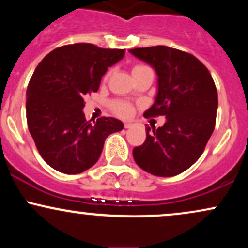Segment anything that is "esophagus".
<instances>
[{"label": "esophagus", "instance_id": "34e87169", "mask_svg": "<svg viewBox=\"0 0 248 248\" xmlns=\"http://www.w3.org/2000/svg\"><path fill=\"white\" fill-rule=\"evenodd\" d=\"M132 126H133L132 122H124V128H126V129H128V128H130Z\"/></svg>", "mask_w": 248, "mask_h": 248}]
</instances>
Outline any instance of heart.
I'll return each mask as SVG.
<instances>
[{
  "mask_svg": "<svg viewBox=\"0 0 248 248\" xmlns=\"http://www.w3.org/2000/svg\"><path fill=\"white\" fill-rule=\"evenodd\" d=\"M141 67H144V66H142V65H138V66L134 67L133 70L141 69ZM112 107H113V110H114L116 114L120 116H129L133 113V106L127 101H114L112 104Z\"/></svg>",
  "mask_w": 248,
  "mask_h": 248,
  "instance_id": "obj_1",
  "label": "heart"
}]
</instances>
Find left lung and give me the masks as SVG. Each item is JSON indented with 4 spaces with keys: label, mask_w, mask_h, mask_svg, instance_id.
<instances>
[{
    "label": "left lung",
    "mask_w": 248,
    "mask_h": 248,
    "mask_svg": "<svg viewBox=\"0 0 248 248\" xmlns=\"http://www.w3.org/2000/svg\"><path fill=\"white\" fill-rule=\"evenodd\" d=\"M129 52L157 75L155 101L143 115L166 116V124L157 129L146 126V141L133 149L134 160L154 176H176L201 157L215 129V81L195 56L181 50L158 45Z\"/></svg>",
    "instance_id": "1"
}]
</instances>
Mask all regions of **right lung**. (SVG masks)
Masks as SVG:
<instances>
[{"instance_id": "right-lung-1", "label": "right lung", "mask_w": 248, "mask_h": 248, "mask_svg": "<svg viewBox=\"0 0 248 248\" xmlns=\"http://www.w3.org/2000/svg\"><path fill=\"white\" fill-rule=\"evenodd\" d=\"M124 50L101 49L90 43L64 45L43 58L27 90V121L37 149L51 168L80 173L98 162L105 140L124 129L115 118L90 124L84 98L96 92L108 67Z\"/></svg>"}]
</instances>
